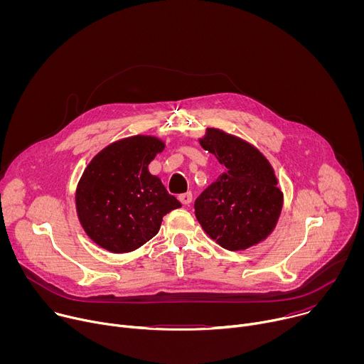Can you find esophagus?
<instances>
[{
	"label": "esophagus",
	"instance_id": "esophagus-1",
	"mask_svg": "<svg viewBox=\"0 0 364 364\" xmlns=\"http://www.w3.org/2000/svg\"><path fill=\"white\" fill-rule=\"evenodd\" d=\"M178 198H180V201H181L183 204L188 205V204L193 201V193H191V191H187V193H184V194H180Z\"/></svg>",
	"mask_w": 364,
	"mask_h": 364
}]
</instances>
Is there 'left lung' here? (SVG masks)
Segmentation results:
<instances>
[{
    "label": "left lung",
    "instance_id": "left-lung-1",
    "mask_svg": "<svg viewBox=\"0 0 364 364\" xmlns=\"http://www.w3.org/2000/svg\"><path fill=\"white\" fill-rule=\"evenodd\" d=\"M198 141L226 167L194 203L203 230L228 250L261 243L274 232L284 204L271 163L247 141L218 128H207Z\"/></svg>",
    "mask_w": 364,
    "mask_h": 364
}]
</instances>
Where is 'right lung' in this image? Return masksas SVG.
<instances>
[{"instance_id": "1", "label": "right lung", "mask_w": 364, "mask_h": 364, "mask_svg": "<svg viewBox=\"0 0 364 364\" xmlns=\"http://www.w3.org/2000/svg\"><path fill=\"white\" fill-rule=\"evenodd\" d=\"M166 142L134 135L99 151L85 168L75 194L86 235L112 253L138 249L159 233L163 218L181 203L148 170Z\"/></svg>"}]
</instances>
